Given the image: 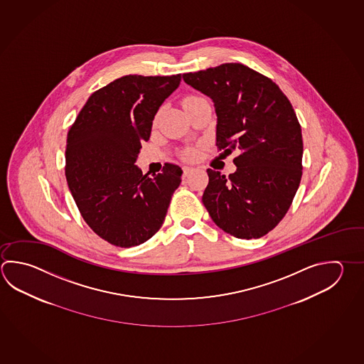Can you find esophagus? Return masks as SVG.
I'll use <instances>...</instances> for the list:
<instances>
[{
    "label": "esophagus",
    "mask_w": 364,
    "mask_h": 364,
    "mask_svg": "<svg viewBox=\"0 0 364 364\" xmlns=\"http://www.w3.org/2000/svg\"><path fill=\"white\" fill-rule=\"evenodd\" d=\"M193 171H194V168H193V167H189V166H184V167H183V176L186 178V176H188L189 173H192Z\"/></svg>",
    "instance_id": "esophagus-1"
}]
</instances>
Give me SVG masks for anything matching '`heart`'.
<instances>
[{
  "mask_svg": "<svg viewBox=\"0 0 364 364\" xmlns=\"http://www.w3.org/2000/svg\"><path fill=\"white\" fill-rule=\"evenodd\" d=\"M194 97H197V96H193V97H188L186 102L188 100H191V99H194ZM197 156V151H194V149H189V151H186V157L189 158V159H193V158H196Z\"/></svg>",
  "mask_w": 364,
  "mask_h": 364,
  "instance_id": "b5f03b06",
  "label": "heart"
}]
</instances>
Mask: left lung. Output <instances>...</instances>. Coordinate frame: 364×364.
I'll return each mask as SVG.
<instances>
[{
    "label": "left lung",
    "instance_id": "obj_1",
    "mask_svg": "<svg viewBox=\"0 0 364 364\" xmlns=\"http://www.w3.org/2000/svg\"><path fill=\"white\" fill-rule=\"evenodd\" d=\"M183 78L213 99L218 149L240 151L228 178L207 170L202 202L225 233L260 238L284 218L301 180V126L292 104L277 83L240 63Z\"/></svg>",
    "mask_w": 364,
    "mask_h": 364
}]
</instances>
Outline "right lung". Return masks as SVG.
Listing matches in <instances>:
<instances>
[{"label":"right lung","mask_w":364,"mask_h":364,"mask_svg":"<svg viewBox=\"0 0 364 364\" xmlns=\"http://www.w3.org/2000/svg\"><path fill=\"white\" fill-rule=\"evenodd\" d=\"M181 75L117 78L90 96L69 129L65 178L83 220L117 247H134L165 221L183 170L166 164L149 178L135 166L159 107Z\"/></svg>","instance_id":"1"}]
</instances>
